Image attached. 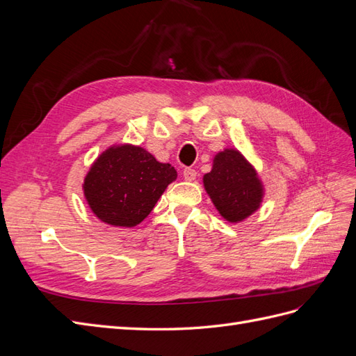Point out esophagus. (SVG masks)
<instances>
[{"mask_svg":"<svg viewBox=\"0 0 356 356\" xmlns=\"http://www.w3.org/2000/svg\"><path fill=\"white\" fill-rule=\"evenodd\" d=\"M182 175H184L186 181H193V179H196L197 172L191 168H186L184 170H182Z\"/></svg>","mask_w":356,"mask_h":356,"instance_id":"esophagus-1","label":"esophagus"}]
</instances>
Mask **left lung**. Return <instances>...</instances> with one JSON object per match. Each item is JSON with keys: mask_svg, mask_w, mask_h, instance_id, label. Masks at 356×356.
Returning a JSON list of instances; mask_svg holds the SVG:
<instances>
[{"mask_svg": "<svg viewBox=\"0 0 356 356\" xmlns=\"http://www.w3.org/2000/svg\"><path fill=\"white\" fill-rule=\"evenodd\" d=\"M203 186L221 217L230 222H241L252 215L264 196L257 170L234 148H225L213 157Z\"/></svg>", "mask_w": 356, "mask_h": 356, "instance_id": "1", "label": "left lung"}]
</instances>
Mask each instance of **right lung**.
<instances>
[{
	"label": "right lung",
	"instance_id": "obj_1",
	"mask_svg": "<svg viewBox=\"0 0 356 356\" xmlns=\"http://www.w3.org/2000/svg\"><path fill=\"white\" fill-rule=\"evenodd\" d=\"M177 170L147 149L131 144L106 148L84 177L83 191L92 212L115 227H135L148 217Z\"/></svg>",
	"mask_w": 356,
	"mask_h": 356
}]
</instances>
